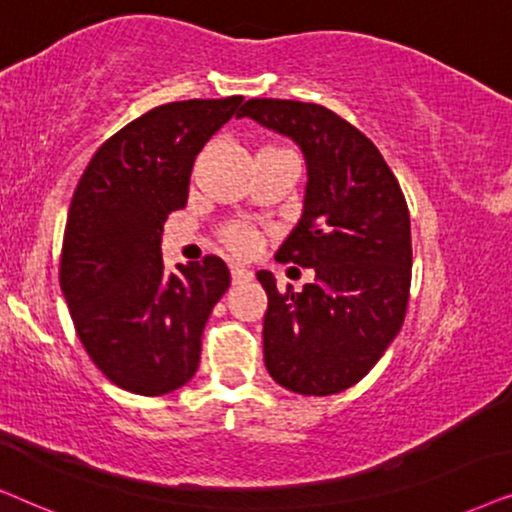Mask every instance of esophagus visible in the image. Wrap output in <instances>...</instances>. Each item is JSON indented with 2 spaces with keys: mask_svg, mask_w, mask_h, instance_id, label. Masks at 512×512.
<instances>
[{
  "mask_svg": "<svg viewBox=\"0 0 512 512\" xmlns=\"http://www.w3.org/2000/svg\"><path fill=\"white\" fill-rule=\"evenodd\" d=\"M252 274L245 267H231V283L234 285H241L245 281H250Z\"/></svg>",
  "mask_w": 512,
  "mask_h": 512,
  "instance_id": "esophagus-1",
  "label": "esophagus"
}]
</instances>
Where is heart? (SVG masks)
I'll use <instances>...</instances> for the list:
<instances>
[{
	"label": "heart",
	"instance_id": "heart-1",
	"mask_svg": "<svg viewBox=\"0 0 512 512\" xmlns=\"http://www.w3.org/2000/svg\"><path fill=\"white\" fill-rule=\"evenodd\" d=\"M264 149H269V152H290V149H283V147H264ZM222 243L227 245L234 255H241V257L252 255L257 248V231L248 227V224H231V227L222 231Z\"/></svg>",
	"mask_w": 512,
	"mask_h": 512
}]
</instances>
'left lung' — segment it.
Listing matches in <instances>:
<instances>
[{"label":"left lung","instance_id":"obj_1","mask_svg":"<svg viewBox=\"0 0 512 512\" xmlns=\"http://www.w3.org/2000/svg\"><path fill=\"white\" fill-rule=\"evenodd\" d=\"M236 117L295 140L309 175L302 217L276 260L311 267L316 278L281 292L271 271H257L269 297L264 363L288 391H346L405 320L412 236L403 189L374 142L323 105L252 98Z\"/></svg>","mask_w":512,"mask_h":512}]
</instances>
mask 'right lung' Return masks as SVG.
<instances>
[{"instance_id": "1", "label": "right lung", "mask_w": 512, "mask_h": 512, "mask_svg": "<svg viewBox=\"0 0 512 512\" xmlns=\"http://www.w3.org/2000/svg\"><path fill=\"white\" fill-rule=\"evenodd\" d=\"M243 95L149 109L100 145L67 213L60 288L95 367L126 391L163 395L199 370L201 335L229 288L220 257L166 271L161 231L187 206L203 145Z\"/></svg>"}]
</instances>
